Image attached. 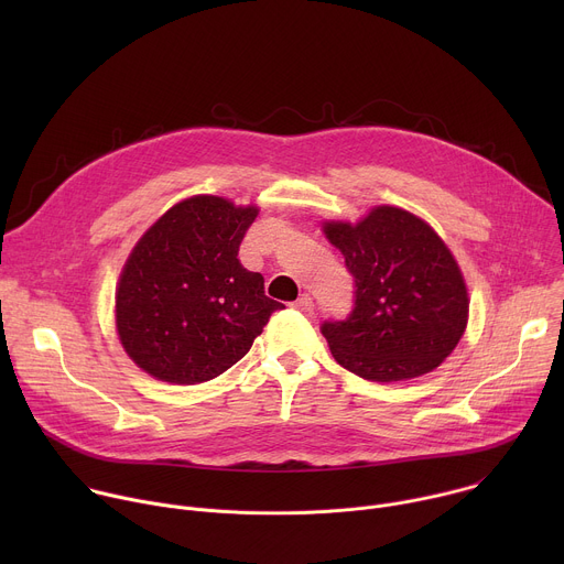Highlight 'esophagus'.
I'll use <instances>...</instances> for the list:
<instances>
[{"instance_id":"obj_1","label":"esophagus","mask_w":564,"mask_h":564,"mask_svg":"<svg viewBox=\"0 0 564 564\" xmlns=\"http://www.w3.org/2000/svg\"><path fill=\"white\" fill-rule=\"evenodd\" d=\"M292 305H294L299 312H303V314H312V310H314V303H312V296H310V294H301Z\"/></svg>"}]
</instances>
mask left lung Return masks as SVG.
<instances>
[{"instance_id":"obj_1","label":"left lung","mask_w":564,"mask_h":564,"mask_svg":"<svg viewBox=\"0 0 564 564\" xmlns=\"http://www.w3.org/2000/svg\"><path fill=\"white\" fill-rule=\"evenodd\" d=\"M355 279L344 321H324L333 357L368 381H404L435 370L459 344L468 292L457 261L415 214L379 205L357 225L324 223Z\"/></svg>"}]
</instances>
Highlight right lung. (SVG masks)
I'll list each match as a JSON object with an SVG mask.
<instances>
[{
  "mask_svg": "<svg viewBox=\"0 0 564 564\" xmlns=\"http://www.w3.org/2000/svg\"><path fill=\"white\" fill-rule=\"evenodd\" d=\"M254 205L192 196L160 216L131 250L116 290V328L151 377L203 383L243 359L283 303L238 261Z\"/></svg>",
  "mask_w": 564,
  "mask_h": 564,
  "instance_id": "obj_1",
  "label": "right lung"
}]
</instances>
